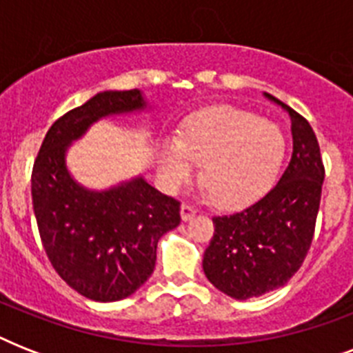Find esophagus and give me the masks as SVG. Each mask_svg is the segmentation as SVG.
I'll use <instances>...</instances> for the list:
<instances>
[{"instance_id":"34e87169","label":"esophagus","mask_w":353,"mask_h":353,"mask_svg":"<svg viewBox=\"0 0 353 353\" xmlns=\"http://www.w3.org/2000/svg\"><path fill=\"white\" fill-rule=\"evenodd\" d=\"M196 214H198V209H196V207H192V205H188V203L181 205V220L183 221L192 220Z\"/></svg>"}]
</instances>
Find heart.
Instances as JSON below:
<instances>
[{
	"instance_id": "b5f03b06",
	"label": "heart",
	"mask_w": 353,
	"mask_h": 353,
	"mask_svg": "<svg viewBox=\"0 0 353 353\" xmlns=\"http://www.w3.org/2000/svg\"><path fill=\"white\" fill-rule=\"evenodd\" d=\"M285 137L271 121L231 106H216L188 117L181 139L159 146L161 181L179 190L203 163V183L221 205L238 207L260 198L284 161Z\"/></svg>"
}]
</instances>
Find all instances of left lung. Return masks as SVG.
I'll return each instance as SVG.
<instances>
[{"label":"left lung","mask_w":353,"mask_h":353,"mask_svg":"<svg viewBox=\"0 0 353 353\" xmlns=\"http://www.w3.org/2000/svg\"><path fill=\"white\" fill-rule=\"evenodd\" d=\"M282 108L291 119L290 165L263 198L212 218L214 236L203 254L210 284L238 301L282 288L301 269L315 232L324 181L321 148L310 122L290 106Z\"/></svg>","instance_id":"1"}]
</instances>
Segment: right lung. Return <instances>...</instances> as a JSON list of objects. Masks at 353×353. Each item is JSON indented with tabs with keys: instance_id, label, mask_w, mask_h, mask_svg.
<instances>
[{
	"instance_id": "add662e5",
	"label": "right lung",
	"mask_w": 353,
	"mask_h": 353,
	"mask_svg": "<svg viewBox=\"0 0 353 353\" xmlns=\"http://www.w3.org/2000/svg\"><path fill=\"white\" fill-rule=\"evenodd\" d=\"M144 108L139 90L97 93L49 128L32 166V209L43 249L63 282L91 301L133 295L154 273L159 238L181 221L179 201L144 177L91 190L65 165L68 148L93 122Z\"/></svg>"
}]
</instances>
